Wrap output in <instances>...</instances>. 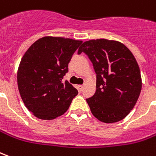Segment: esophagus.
Listing matches in <instances>:
<instances>
[{
  "label": "esophagus",
  "instance_id": "1",
  "mask_svg": "<svg viewBox=\"0 0 156 156\" xmlns=\"http://www.w3.org/2000/svg\"><path fill=\"white\" fill-rule=\"evenodd\" d=\"M77 89H78V90L79 91V92H81L82 90H83V85H78V86H77Z\"/></svg>",
  "mask_w": 156,
  "mask_h": 156
}]
</instances>
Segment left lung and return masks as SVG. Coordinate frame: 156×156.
<instances>
[{
	"mask_svg": "<svg viewBox=\"0 0 156 156\" xmlns=\"http://www.w3.org/2000/svg\"><path fill=\"white\" fill-rule=\"evenodd\" d=\"M84 52L96 73V91L87 99L94 116L105 123L125 118L134 107L142 89L138 62L122 43L105 39L83 42L78 54Z\"/></svg>",
	"mask_w": 156,
	"mask_h": 156,
	"instance_id": "1",
	"label": "left lung"
}]
</instances>
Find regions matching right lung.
I'll list each match as a JSON object with an SVG mask.
<instances>
[{
    "instance_id": "add662e5",
    "label": "right lung",
    "mask_w": 156,
    "mask_h": 156,
    "mask_svg": "<svg viewBox=\"0 0 156 156\" xmlns=\"http://www.w3.org/2000/svg\"><path fill=\"white\" fill-rule=\"evenodd\" d=\"M82 42L45 36L25 52L17 70V87L25 106L34 116L52 120L69 108L78 90L67 81L62 82V78Z\"/></svg>"
}]
</instances>
